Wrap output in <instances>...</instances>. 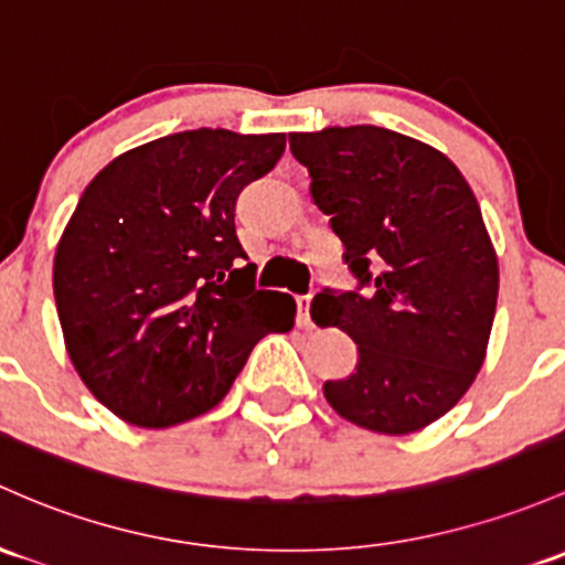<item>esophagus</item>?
<instances>
[{
	"label": "esophagus",
	"mask_w": 565,
	"mask_h": 565,
	"mask_svg": "<svg viewBox=\"0 0 565 565\" xmlns=\"http://www.w3.org/2000/svg\"><path fill=\"white\" fill-rule=\"evenodd\" d=\"M298 324L300 328H311V295L298 298Z\"/></svg>",
	"instance_id": "1"
}]
</instances>
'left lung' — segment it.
I'll use <instances>...</instances> for the list:
<instances>
[{
	"mask_svg": "<svg viewBox=\"0 0 565 565\" xmlns=\"http://www.w3.org/2000/svg\"><path fill=\"white\" fill-rule=\"evenodd\" d=\"M311 198L371 292L324 289L311 319L358 343L352 376L324 382L343 419L384 436L449 412L487 358L498 257L471 186L423 140L384 127L292 132Z\"/></svg>",
	"mask_w": 565,
	"mask_h": 565,
	"instance_id": "8db88e82",
	"label": "left lung"
}]
</instances>
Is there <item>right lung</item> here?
<instances>
[{"label":"right lung","mask_w":565,"mask_h":565,"mask_svg":"<svg viewBox=\"0 0 565 565\" xmlns=\"http://www.w3.org/2000/svg\"><path fill=\"white\" fill-rule=\"evenodd\" d=\"M284 148V132H175L116 157L81 194L53 298L81 382L124 423L211 412L259 338L295 328V300L254 287L235 235L237 194Z\"/></svg>","instance_id":"add662e5"}]
</instances>
